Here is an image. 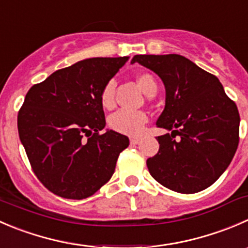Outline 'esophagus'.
Listing matches in <instances>:
<instances>
[{
  "label": "esophagus",
  "instance_id": "1",
  "mask_svg": "<svg viewBox=\"0 0 248 248\" xmlns=\"http://www.w3.org/2000/svg\"><path fill=\"white\" fill-rule=\"evenodd\" d=\"M139 141H140V139H139V138H131V144H133V145L138 144Z\"/></svg>",
  "mask_w": 248,
  "mask_h": 248
}]
</instances>
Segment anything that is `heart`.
Instances as JSON below:
<instances>
[{
	"label": "heart",
	"instance_id": "heart-1",
	"mask_svg": "<svg viewBox=\"0 0 248 248\" xmlns=\"http://www.w3.org/2000/svg\"><path fill=\"white\" fill-rule=\"evenodd\" d=\"M137 82L146 95L151 94L157 90V85L153 75L141 73L137 75ZM115 88L116 82L110 80L105 83L100 92V104L104 109H111L115 105ZM148 122V116L143 111H132L122 109L109 117V127L115 132L127 136H139L143 133L144 127Z\"/></svg>",
	"mask_w": 248,
	"mask_h": 248
}]
</instances>
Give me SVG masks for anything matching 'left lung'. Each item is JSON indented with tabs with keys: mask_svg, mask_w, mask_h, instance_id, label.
<instances>
[{
	"mask_svg": "<svg viewBox=\"0 0 248 248\" xmlns=\"http://www.w3.org/2000/svg\"><path fill=\"white\" fill-rule=\"evenodd\" d=\"M166 87L165 110L156 126L158 153L146 160L155 180L182 194L208 188L232 162L239 145L240 115L212 74L179 54L134 55Z\"/></svg>",
	"mask_w": 248,
	"mask_h": 248,
	"instance_id": "left-lung-1",
	"label": "left lung"
}]
</instances>
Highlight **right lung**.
<instances>
[{
	"label": "right lung",
	"mask_w": 248,
	"mask_h": 248,
	"mask_svg": "<svg viewBox=\"0 0 248 248\" xmlns=\"http://www.w3.org/2000/svg\"><path fill=\"white\" fill-rule=\"evenodd\" d=\"M128 57L91 58L60 69L26 93L18 132L31 168L50 193L90 198L114 174L129 139L100 134L105 115L100 92Z\"/></svg>",
	"instance_id": "right-lung-1"
}]
</instances>
